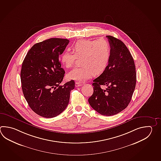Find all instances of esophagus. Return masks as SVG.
Listing matches in <instances>:
<instances>
[{
    "mask_svg": "<svg viewBox=\"0 0 161 161\" xmlns=\"http://www.w3.org/2000/svg\"><path fill=\"white\" fill-rule=\"evenodd\" d=\"M82 86V84H81V83H80V82H75V87H79V86Z\"/></svg>",
    "mask_w": 161,
    "mask_h": 161,
    "instance_id": "esophagus-1",
    "label": "esophagus"
}]
</instances>
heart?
Instances as JSON below:
<instances>
[{
  "label": "heart",
  "mask_w": 161,
  "mask_h": 161,
  "mask_svg": "<svg viewBox=\"0 0 161 161\" xmlns=\"http://www.w3.org/2000/svg\"><path fill=\"white\" fill-rule=\"evenodd\" d=\"M74 53L66 51L61 61L66 68L74 65L77 58H81L82 66L75 68L68 73L67 78L84 82L96 75L102 73L108 64L111 56V46L104 39L78 41L73 46Z\"/></svg>",
  "instance_id": "b5f03b06"
}]
</instances>
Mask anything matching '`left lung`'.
<instances>
[{"mask_svg":"<svg viewBox=\"0 0 161 161\" xmlns=\"http://www.w3.org/2000/svg\"><path fill=\"white\" fill-rule=\"evenodd\" d=\"M111 46L108 64L93 81V93L88 98L90 105L100 114L116 115L124 110L131 100L136 81L134 61L120 40L107 36ZM101 85H106L105 90Z\"/></svg>","mask_w":161,"mask_h":161,"instance_id":"8db88e82","label":"left lung"}]
</instances>
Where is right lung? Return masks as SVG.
<instances>
[{
  "label": "right lung",
  "instance_id": "right-lung-1",
  "mask_svg": "<svg viewBox=\"0 0 161 161\" xmlns=\"http://www.w3.org/2000/svg\"><path fill=\"white\" fill-rule=\"evenodd\" d=\"M69 40L53 38L34 45L23 60L20 80L23 95L36 114L56 117L68 105L73 80L63 86L65 74L59 61Z\"/></svg>",
  "mask_w": 161,
  "mask_h": 161
}]
</instances>
